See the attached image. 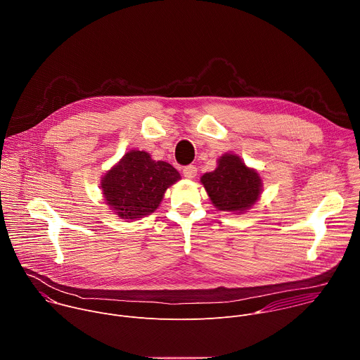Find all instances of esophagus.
<instances>
[{"label": "esophagus", "mask_w": 360, "mask_h": 360, "mask_svg": "<svg viewBox=\"0 0 360 360\" xmlns=\"http://www.w3.org/2000/svg\"><path fill=\"white\" fill-rule=\"evenodd\" d=\"M182 172H184V176H185V178L192 179V178H195V176H196L198 168H196L195 165H186V167H184Z\"/></svg>", "instance_id": "1"}]
</instances>
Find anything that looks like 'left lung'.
<instances>
[{"label":"left lung","mask_w":360,"mask_h":360,"mask_svg":"<svg viewBox=\"0 0 360 360\" xmlns=\"http://www.w3.org/2000/svg\"><path fill=\"white\" fill-rule=\"evenodd\" d=\"M212 203L221 211L242 212L258 200L259 174L245 167L236 155H224L214 172L200 178Z\"/></svg>","instance_id":"8db88e82"}]
</instances>
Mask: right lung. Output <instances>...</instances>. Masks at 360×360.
Returning <instances> with one entry per match:
<instances>
[{
    "label": "right lung",
    "mask_w": 360,
    "mask_h": 360,
    "mask_svg": "<svg viewBox=\"0 0 360 360\" xmlns=\"http://www.w3.org/2000/svg\"><path fill=\"white\" fill-rule=\"evenodd\" d=\"M181 178L164 161H153L143 150H131L101 182L111 208L122 219H136L152 214L161 203L167 188Z\"/></svg>",
    "instance_id": "add662e5"
}]
</instances>
